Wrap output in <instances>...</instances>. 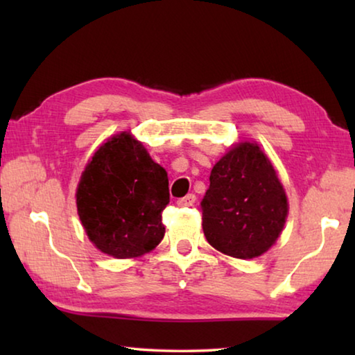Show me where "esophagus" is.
Returning <instances> with one entry per match:
<instances>
[{"mask_svg":"<svg viewBox=\"0 0 355 355\" xmlns=\"http://www.w3.org/2000/svg\"><path fill=\"white\" fill-rule=\"evenodd\" d=\"M196 203V196L194 194H188L182 197V199L177 200V205L178 207H192Z\"/></svg>","mask_w":355,"mask_h":355,"instance_id":"1","label":"esophagus"}]
</instances>
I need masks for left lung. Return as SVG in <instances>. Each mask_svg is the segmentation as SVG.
Wrapping results in <instances>:
<instances>
[{"mask_svg":"<svg viewBox=\"0 0 355 355\" xmlns=\"http://www.w3.org/2000/svg\"><path fill=\"white\" fill-rule=\"evenodd\" d=\"M200 208L207 241L222 254L245 260L275 243L288 202L268 156L257 144L241 142L214 164Z\"/></svg>","mask_w":355,"mask_h":355,"instance_id":"obj_1","label":"left lung"}]
</instances>
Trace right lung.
Wrapping results in <instances>:
<instances>
[{
	"instance_id": "right-lung-1",
	"label": "right lung",
	"mask_w": 355,
	"mask_h": 355,
	"mask_svg": "<svg viewBox=\"0 0 355 355\" xmlns=\"http://www.w3.org/2000/svg\"><path fill=\"white\" fill-rule=\"evenodd\" d=\"M167 203V172L130 133L111 137L95 152L76 191L89 239L114 258L139 257L161 243Z\"/></svg>"
}]
</instances>
